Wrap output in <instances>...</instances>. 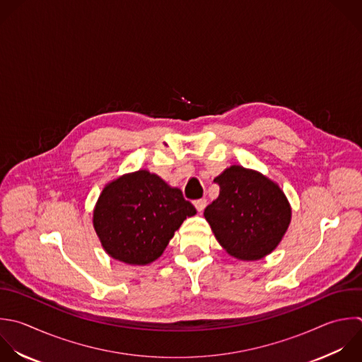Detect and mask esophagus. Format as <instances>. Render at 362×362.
Masks as SVG:
<instances>
[{
	"label": "esophagus",
	"mask_w": 362,
	"mask_h": 362,
	"mask_svg": "<svg viewBox=\"0 0 362 362\" xmlns=\"http://www.w3.org/2000/svg\"><path fill=\"white\" fill-rule=\"evenodd\" d=\"M194 205H195V208H197V211H198V212H202V211H204V208L206 206V199H205V198L195 199V201H194Z\"/></svg>",
	"instance_id": "34e87169"
}]
</instances>
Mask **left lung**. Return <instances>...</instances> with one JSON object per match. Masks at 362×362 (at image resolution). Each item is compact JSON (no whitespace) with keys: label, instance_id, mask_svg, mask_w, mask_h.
I'll return each mask as SVG.
<instances>
[{"label":"left lung","instance_id":"8db88e82","mask_svg":"<svg viewBox=\"0 0 362 362\" xmlns=\"http://www.w3.org/2000/svg\"><path fill=\"white\" fill-rule=\"evenodd\" d=\"M214 182L219 197L204 215L221 246L243 260L269 255L290 223L291 209L283 191L262 174L239 165L225 170Z\"/></svg>","mask_w":362,"mask_h":362}]
</instances>
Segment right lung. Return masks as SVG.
Returning a JSON list of instances; mask_svg holds the SVG:
<instances>
[{"instance_id": "add662e5", "label": "right lung", "mask_w": 362, "mask_h": 362, "mask_svg": "<svg viewBox=\"0 0 362 362\" xmlns=\"http://www.w3.org/2000/svg\"><path fill=\"white\" fill-rule=\"evenodd\" d=\"M194 205L156 174L137 171L100 194L93 225L106 252L124 263L147 264L161 256Z\"/></svg>"}]
</instances>
